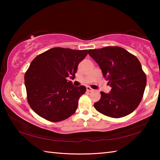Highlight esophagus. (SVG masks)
Listing matches in <instances>:
<instances>
[{"mask_svg": "<svg viewBox=\"0 0 160 160\" xmlns=\"http://www.w3.org/2000/svg\"><path fill=\"white\" fill-rule=\"evenodd\" d=\"M86 89H87V91H88V92H92V91H93L92 89V88H90V87H89V86L87 87Z\"/></svg>", "mask_w": 160, "mask_h": 160, "instance_id": "obj_1", "label": "esophagus"}]
</instances>
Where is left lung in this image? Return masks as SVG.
<instances>
[{
  "label": "left lung",
  "mask_w": 160,
  "mask_h": 160,
  "mask_svg": "<svg viewBox=\"0 0 160 160\" xmlns=\"http://www.w3.org/2000/svg\"><path fill=\"white\" fill-rule=\"evenodd\" d=\"M112 87L110 93L101 92L94 104L97 112L112 118L130 114L138 107L147 82L146 75L137 57L119 47L88 50Z\"/></svg>",
  "instance_id": "8db88e82"
}]
</instances>
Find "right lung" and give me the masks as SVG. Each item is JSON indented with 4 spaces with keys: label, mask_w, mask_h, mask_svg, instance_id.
Here are the masks:
<instances>
[{
    "label": "right lung",
    "mask_w": 160,
    "mask_h": 160,
    "mask_svg": "<svg viewBox=\"0 0 160 160\" xmlns=\"http://www.w3.org/2000/svg\"><path fill=\"white\" fill-rule=\"evenodd\" d=\"M88 50L55 47L38 55L25 74L27 99L32 109L46 120L59 122L75 112L86 88L75 87L78 66Z\"/></svg>",
    "instance_id": "add662e5"
}]
</instances>
